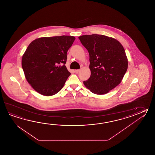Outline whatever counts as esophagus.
Here are the masks:
<instances>
[{"label": "esophagus", "mask_w": 155, "mask_h": 155, "mask_svg": "<svg viewBox=\"0 0 155 155\" xmlns=\"http://www.w3.org/2000/svg\"><path fill=\"white\" fill-rule=\"evenodd\" d=\"M79 71H80V70H75V72H76V73H78L79 72Z\"/></svg>", "instance_id": "34e87169"}]
</instances>
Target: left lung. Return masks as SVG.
<instances>
[{"mask_svg": "<svg viewBox=\"0 0 155 155\" xmlns=\"http://www.w3.org/2000/svg\"><path fill=\"white\" fill-rule=\"evenodd\" d=\"M78 38L89 54L91 74L84 84L93 93H107L120 84L127 72L128 62L123 46L104 35H82Z\"/></svg>", "mask_w": 155, "mask_h": 155, "instance_id": "8db88e82", "label": "left lung"}]
</instances>
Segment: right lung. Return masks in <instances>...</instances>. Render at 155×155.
<instances>
[{
  "label": "right lung",
  "instance_id": "right-lung-1",
  "mask_svg": "<svg viewBox=\"0 0 155 155\" xmlns=\"http://www.w3.org/2000/svg\"><path fill=\"white\" fill-rule=\"evenodd\" d=\"M76 38L60 36L37 38L28 45L21 64L26 79L38 93L55 94L71 75L65 64L67 53Z\"/></svg>",
  "mask_w": 155,
  "mask_h": 155
}]
</instances>
